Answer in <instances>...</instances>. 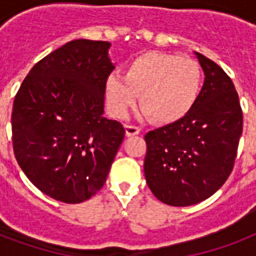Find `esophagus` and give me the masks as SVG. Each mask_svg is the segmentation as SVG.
<instances>
[{"mask_svg":"<svg viewBox=\"0 0 256 256\" xmlns=\"http://www.w3.org/2000/svg\"><path fill=\"white\" fill-rule=\"evenodd\" d=\"M124 128H126V136H132L140 134V128L138 126H134V124H124Z\"/></svg>","mask_w":256,"mask_h":256,"instance_id":"1","label":"esophagus"}]
</instances>
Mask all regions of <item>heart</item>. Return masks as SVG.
<instances>
[{"instance_id": "obj_1", "label": "heart", "mask_w": 256, "mask_h": 256, "mask_svg": "<svg viewBox=\"0 0 256 256\" xmlns=\"http://www.w3.org/2000/svg\"><path fill=\"white\" fill-rule=\"evenodd\" d=\"M203 74L196 61L178 54L148 52L136 57L124 69V77L106 80V96L112 114L124 116L140 106L156 124L182 120L194 108L202 90Z\"/></svg>"}]
</instances>
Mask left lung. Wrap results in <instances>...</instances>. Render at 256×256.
Returning a JSON list of instances; mask_svg holds the SVG:
<instances>
[{
	"label": "left lung",
	"mask_w": 256,
	"mask_h": 256,
	"mask_svg": "<svg viewBox=\"0 0 256 256\" xmlns=\"http://www.w3.org/2000/svg\"><path fill=\"white\" fill-rule=\"evenodd\" d=\"M204 72L196 104L182 120L144 136V176L160 202L190 206L223 186L234 168L243 128L238 92L214 61L195 53Z\"/></svg>",
	"instance_id": "obj_1"
}]
</instances>
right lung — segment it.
<instances>
[{
	"label": "right lung",
	"instance_id": "1",
	"mask_svg": "<svg viewBox=\"0 0 256 256\" xmlns=\"http://www.w3.org/2000/svg\"><path fill=\"white\" fill-rule=\"evenodd\" d=\"M110 42L74 40L32 68L14 98L12 140L29 180L50 198L81 203L102 188L120 144L104 118Z\"/></svg>",
	"mask_w": 256,
	"mask_h": 256
}]
</instances>
